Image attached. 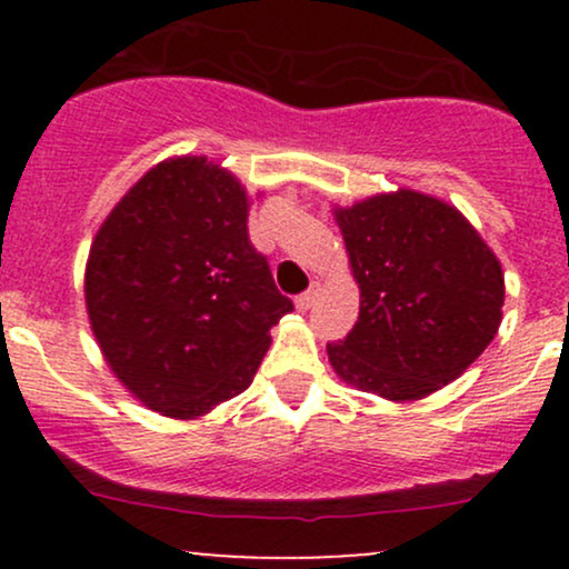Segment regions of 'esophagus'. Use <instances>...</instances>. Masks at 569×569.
I'll list each match as a JSON object with an SVG mask.
<instances>
[{
    "label": "esophagus",
    "mask_w": 569,
    "mask_h": 569,
    "mask_svg": "<svg viewBox=\"0 0 569 569\" xmlns=\"http://www.w3.org/2000/svg\"><path fill=\"white\" fill-rule=\"evenodd\" d=\"M316 299H318V286H310V289H307L305 293H299L297 302H293V305H297L299 312H307L312 305H316Z\"/></svg>",
    "instance_id": "obj_1"
}]
</instances>
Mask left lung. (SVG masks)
Returning <instances> with one entry per match:
<instances>
[{
    "label": "left lung",
    "instance_id": "8db88e82",
    "mask_svg": "<svg viewBox=\"0 0 569 569\" xmlns=\"http://www.w3.org/2000/svg\"><path fill=\"white\" fill-rule=\"evenodd\" d=\"M331 213L361 291L352 331L326 345L339 380L393 403L457 380L502 321L492 248L455 206L407 187Z\"/></svg>",
    "mask_w": 569,
    "mask_h": 569
}]
</instances>
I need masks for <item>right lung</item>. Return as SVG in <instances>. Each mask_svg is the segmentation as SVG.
Returning a JSON list of instances; mask_svg holds the SVG:
<instances>
[{
  "label": "right lung",
  "mask_w": 569,
  "mask_h": 569,
  "mask_svg": "<svg viewBox=\"0 0 569 569\" xmlns=\"http://www.w3.org/2000/svg\"><path fill=\"white\" fill-rule=\"evenodd\" d=\"M251 198L206 154L149 168L98 227L84 307L103 361L143 407L198 420L253 382L291 299L248 240Z\"/></svg>",
  "instance_id": "right-lung-1"
}]
</instances>
